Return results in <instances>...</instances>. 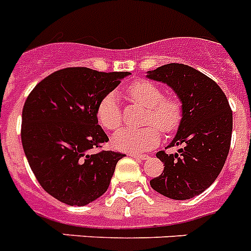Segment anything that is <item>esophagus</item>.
<instances>
[{"label": "esophagus", "mask_w": 251, "mask_h": 251, "mask_svg": "<svg viewBox=\"0 0 251 251\" xmlns=\"http://www.w3.org/2000/svg\"><path fill=\"white\" fill-rule=\"evenodd\" d=\"M129 156H132L134 158H140V160H146V158H149V155H142V153H130Z\"/></svg>", "instance_id": "34e87169"}]
</instances>
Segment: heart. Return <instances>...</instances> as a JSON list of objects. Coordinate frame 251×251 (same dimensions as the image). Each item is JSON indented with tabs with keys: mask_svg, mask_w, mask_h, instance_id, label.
I'll list each match as a JSON object with an SVG mask.
<instances>
[{
	"mask_svg": "<svg viewBox=\"0 0 251 251\" xmlns=\"http://www.w3.org/2000/svg\"><path fill=\"white\" fill-rule=\"evenodd\" d=\"M130 101L146 106L141 128L124 127L113 136V146L127 152H140L157 145L158 130L170 134L179 128L183 121V101L175 94H164L161 86L147 80H137L126 89ZM96 117L100 126L114 130L122 124V108L115 93H109L100 100L96 108ZM159 129L157 130V128Z\"/></svg>",
	"mask_w": 251,
	"mask_h": 251,
	"instance_id": "obj_1",
	"label": "heart"
}]
</instances>
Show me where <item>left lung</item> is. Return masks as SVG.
<instances>
[{"label":"left lung","mask_w":251,"mask_h":251,"mask_svg":"<svg viewBox=\"0 0 251 251\" xmlns=\"http://www.w3.org/2000/svg\"><path fill=\"white\" fill-rule=\"evenodd\" d=\"M147 77L168 83L183 101V121L168 146L180 149L177 153H168L166 149L156 153L165 168L150 184L171 199H190L211 187L224 168L230 151L232 110L221 87L187 64H165Z\"/></svg>","instance_id":"8db88e82"}]
</instances>
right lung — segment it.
I'll list each match as a JSON object with an SVG mask.
<instances>
[{"mask_svg":"<svg viewBox=\"0 0 251 251\" xmlns=\"http://www.w3.org/2000/svg\"><path fill=\"white\" fill-rule=\"evenodd\" d=\"M128 75L67 67L47 76L26 98L24 152L36 180L55 199L85 205L109 188L124 153L100 150L109 138L98 124L96 108ZM94 148L100 151L91 152Z\"/></svg>","mask_w":251,"mask_h":251,"instance_id":"obj_1","label":"right lung"}]
</instances>
